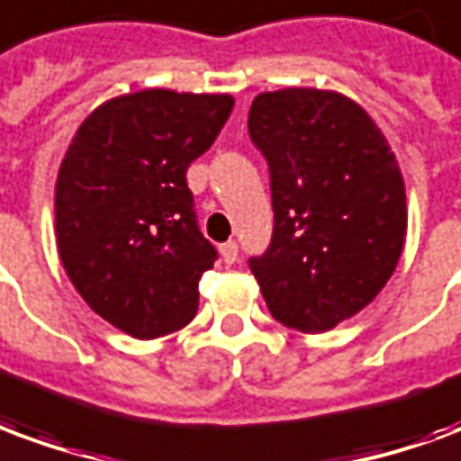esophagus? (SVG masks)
<instances>
[{
	"label": "esophagus",
	"mask_w": 461,
	"mask_h": 461,
	"mask_svg": "<svg viewBox=\"0 0 461 461\" xmlns=\"http://www.w3.org/2000/svg\"><path fill=\"white\" fill-rule=\"evenodd\" d=\"M220 254L224 258V264H234L237 257H240V247H237V241H227V244H221Z\"/></svg>",
	"instance_id": "esophagus-1"
}]
</instances>
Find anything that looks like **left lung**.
<instances>
[{
    "instance_id": "8db88e82",
    "label": "left lung",
    "mask_w": 461,
    "mask_h": 461,
    "mask_svg": "<svg viewBox=\"0 0 461 461\" xmlns=\"http://www.w3.org/2000/svg\"><path fill=\"white\" fill-rule=\"evenodd\" d=\"M249 136L271 168L274 240L251 274L271 315L327 332L376 298L408 231L405 183L386 136L337 90L261 92Z\"/></svg>"
}]
</instances>
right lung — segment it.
Segmentation results:
<instances>
[{"instance_id": "1", "label": "right lung", "mask_w": 461, "mask_h": 461, "mask_svg": "<svg viewBox=\"0 0 461 461\" xmlns=\"http://www.w3.org/2000/svg\"><path fill=\"white\" fill-rule=\"evenodd\" d=\"M231 107L224 92H126L92 109L60 161V264L80 298L136 339L195 317L197 283L217 251L197 230L185 173Z\"/></svg>"}]
</instances>
